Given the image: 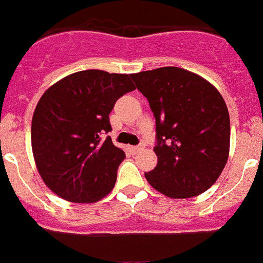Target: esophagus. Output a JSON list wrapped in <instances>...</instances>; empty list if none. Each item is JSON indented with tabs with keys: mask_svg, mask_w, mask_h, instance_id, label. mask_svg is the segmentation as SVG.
Returning a JSON list of instances; mask_svg holds the SVG:
<instances>
[{
	"mask_svg": "<svg viewBox=\"0 0 263 263\" xmlns=\"http://www.w3.org/2000/svg\"><path fill=\"white\" fill-rule=\"evenodd\" d=\"M143 148H145V145H138V146H134L132 150H133L134 153H139V152H142Z\"/></svg>",
	"mask_w": 263,
	"mask_h": 263,
	"instance_id": "1",
	"label": "esophagus"
}]
</instances>
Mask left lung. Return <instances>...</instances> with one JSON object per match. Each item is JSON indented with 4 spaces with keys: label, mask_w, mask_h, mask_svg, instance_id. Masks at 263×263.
Wrapping results in <instances>:
<instances>
[{
    "label": "left lung",
    "mask_w": 263,
    "mask_h": 263,
    "mask_svg": "<svg viewBox=\"0 0 263 263\" xmlns=\"http://www.w3.org/2000/svg\"><path fill=\"white\" fill-rule=\"evenodd\" d=\"M147 99L157 125V167L145 173L158 192L171 199L203 194L221 175L231 146V121L217 89L179 67L132 73Z\"/></svg>",
    "instance_id": "obj_1"
}]
</instances>
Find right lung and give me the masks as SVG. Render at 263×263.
<instances>
[{"label":"right lung","instance_id":"1","mask_svg":"<svg viewBox=\"0 0 263 263\" xmlns=\"http://www.w3.org/2000/svg\"><path fill=\"white\" fill-rule=\"evenodd\" d=\"M136 87L130 75L79 71L51 85L36 104L31 147L39 175L72 203H95L113 190L125 153L113 145L109 113Z\"/></svg>","mask_w":263,"mask_h":263}]
</instances>
